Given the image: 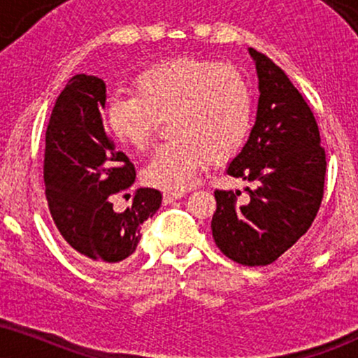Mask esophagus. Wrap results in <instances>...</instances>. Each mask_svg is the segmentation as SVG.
Returning a JSON list of instances; mask_svg holds the SVG:
<instances>
[{"instance_id":"esophagus-1","label":"esophagus","mask_w":358,"mask_h":358,"mask_svg":"<svg viewBox=\"0 0 358 358\" xmlns=\"http://www.w3.org/2000/svg\"><path fill=\"white\" fill-rule=\"evenodd\" d=\"M180 197H184V192L182 191H176V192H171V191H166L162 194V201H164V204H171V202L180 199Z\"/></svg>"}]
</instances>
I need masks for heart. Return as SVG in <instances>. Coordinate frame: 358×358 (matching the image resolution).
<instances>
[{"instance_id": "obj_1", "label": "heart", "mask_w": 358, "mask_h": 358, "mask_svg": "<svg viewBox=\"0 0 358 358\" xmlns=\"http://www.w3.org/2000/svg\"><path fill=\"white\" fill-rule=\"evenodd\" d=\"M166 119L171 141L145 162L149 186L184 191L204 164L232 157L245 143L252 96L236 69L199 57H178L141 71L132 91L106 103V126L121 144L144 149L156 117Z\"/></svg>"}]
</instances>
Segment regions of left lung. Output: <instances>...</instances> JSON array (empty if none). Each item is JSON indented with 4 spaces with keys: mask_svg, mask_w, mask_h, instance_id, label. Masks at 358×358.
Returning a JSON list of instances; mask_svg holds the SVG:
<instances>
[{
    "mask_svg": "<svg viewBox=\"0 0 358 358\" xmlns=\"http://www.w3.org/2000/svg\"><path fill=\"white\" fill-rule=\"evenodd\" d=\"M259 78L255 124L226 172L254 184L241 191H215L210 229L224 255L242 266H267L308 231L324 197L325 151L306 99L287 74L249 48Z\"/></svg>",
    "mask_w": 358,
    "mask_h": 358,
    "instance_id": "8db88e82",
    "label": "left lung"
}]
</instances>
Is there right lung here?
I'll return each mask as SVG.
<instances>
[{
    "label": "right lung",
    "instance_id": "obj_1",
    "mask_svg": "<svg viewBox=\"0 0 358 358\" xmlns=\"http://www.w3.org/2000/svg\"><path fill=\"white\" fill-rule=\"evenodd\" d=\"M103 79L76 74L56 99L46 131L44 184L57 231L79 260L113 268L134 254L141 227L161 207L157 189L139 187L122 213L113 194L129 189L134 166L117 151L103 124Z\"/></svg>",
    "mask_w": 358,
    "mask_h": 358
}]
</instances>
